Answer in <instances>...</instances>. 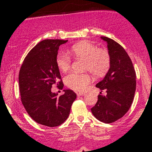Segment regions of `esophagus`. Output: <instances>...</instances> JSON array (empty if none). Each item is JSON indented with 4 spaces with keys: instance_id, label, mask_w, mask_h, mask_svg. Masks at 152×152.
Listing matches in <instances>:
<instances>
[{
    "instance_id": "esophagus-1",
    "label": "esophagus",
    "mask_w": 152,
    "mask_h": 152,
    "mask_svg": "<svg viewBox=\"0 0 152 152\" xmlns=\"http://www.w3.org/2000/svg\"><path fill=\"white\" fill-rule=\"evenodd\" d=\"M76 94H77L78 96H84L85 93H80V92H79V93H77Z\"/></svg>"
}]
</instances>
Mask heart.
Returning a JSON list of instances; mask_svg holds the SVG:
<instances>
[{
    "label": "heart",
    "instance_id": "obj_1",
    "mask_svg": "<svg viewBox=\"0 0 152 152\" xmlns=\"http://www.w3.org/2000/svg\"><path fill=\"white\" fill-rule=\"evenodd\" d=\"M69 53L74 58L83 60V70L88 71L94 77L105 76L111 66V56L106 48H98L96 45L88 41H81L71 47ZM56 63L59 70L66 72L70 69L71 58L65 53H58ZM91 81L87 73H71L65 78V83L71 89L83 91Z\"/></svg>",
    "mask_w": 152,
    "mask_h": 152
}]
</instances>
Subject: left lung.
<instances>
[{
    "mask_svg": "<svg viewBox=\"0 0 152 152\" xmlns=\"http://www.w3.org/2000/svg\"><path fill=\"white\" fill-rule=\"evenodd\" d=\"M102 38L108 43L111 66L96 86L105 90L107 94H99L91 112L100 121L110 124L124 116L132 106L137 84L136 71L128 53L119 43L105 36Z\"/></svg>",
    "mask_w": 152,
    "mask_h": 152,
    "instance_id": "8db88e82",
    "label": "left lung"
}]
</instances>
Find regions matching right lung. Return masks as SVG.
<instances>
[{
  "label": "right lung",
  "mask_w": 152,
  "mask_h": 152,
  "mask_svg": "<svg viewBox=\"0 0 152 152\" xmlns=\"http://www.w3.org/2000/svg\"><path fill=\"white\" fill-rule=\"evenodd\" d=\"M67 41L46 39L39 42L27 54L19 71L23 105L35 121L46 126L62 124L76 98L72 90H64L59 96L50 91L53 85L64 86L56 58L59 46Z\"/></svg>",
  "instance_id": "1"
}]
</instances>
